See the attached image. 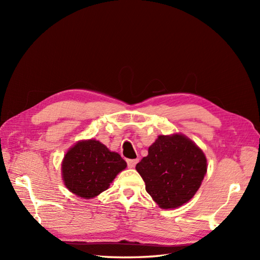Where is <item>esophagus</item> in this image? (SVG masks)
<instances>
[{
	"mask_svg": "<svg viewBox=\"0 0 260 260\" xmlns=\"http://www.w3.org/2000/svg\"><path fill=\"white\" fill-rule=\"evenodd\" d=\"M138 161H139V159H138V158H137V159H128V160H127L128 167H129V168H133V167H136V165L138 164Z\"/></svg>",
	"mask_w": 260,
	"mask_h": 260,
	"instance_id": "obj_1",
	"label": "esophagus"
}]
</instances>
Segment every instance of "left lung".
<instances>
[{
  "mask_svg": "<svg viewBox=\"0 0 260 260\" xmlns=\"http://www.w3.org/2000/svg\"><path fill=\"white\" fill-rule=\"evenodd\" d=\"M145 190L162 209L182 206L200 188L207 171L205 154L181 133L159 136L136 166Z\"/></svg>",
  "mask_w": 260,
  "mask_h": 260,
  "instance_id": "1",
  "label": "left lung"
}]
</instances>
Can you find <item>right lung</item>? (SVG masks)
I'll return each mask as SVG.
<instances>
[{
	"mask_svg": "<svg viewBox=\"0 0 260 260\" xmlns=\"http://www.w3.org/2000/svg\"><path fill=\"white\" fill-rule=\"evenodd\" d=\"M127 167L121 156L96 140H84L69 148L61 162V176L68 190L90 200L107 190Z\"/></svg>",
	"mask_w": 260,
	"mask_h": 260,
	"instance_id": "right-lung-1",
	"label": "right lung"
}]
</instances>
